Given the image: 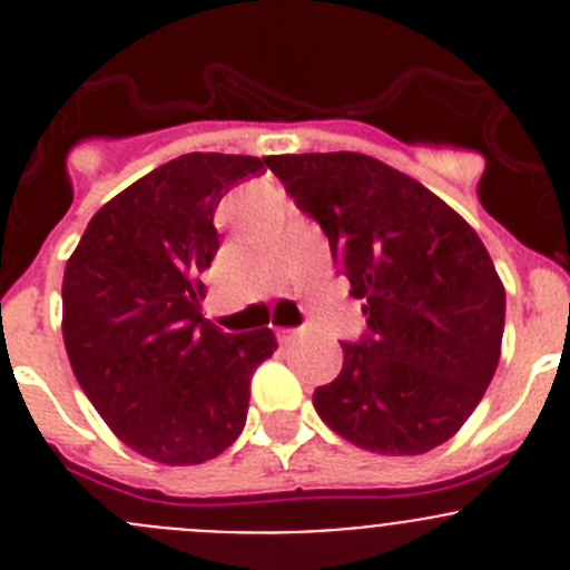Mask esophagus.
<instances>
[{
  "label": "esophagus",
  "mask_w": 570,
  "mask_h": 570,
  "mask_svg": "<svg viewBox=\"0 0 570 570\" xmlns=\"http://www.w3.org/2000/svg\"><path fill=\"white\" fill-rule=\"evenodd\" d=\"M294 336H296L294 327H276V338H279V342H291Z\"/></svg>",
  "instance_id": "1"
}]
</instances>
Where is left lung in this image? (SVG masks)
<instances>
[{
	"mask_svg": "<svg viewBox=\"0 0 570 570\" xmlns=\"http://www.w3.org/2000/svg\"><path fill=\"white\" fill-rule=\"evenodd\" d=\"M296 208L320 223L333 263L364 299L367 333L313 393L344 441L424 455L455 435L500 362L505 291L487 245L455 208L362 153L271 155Z\"/></svg>",
	"mask_w": 570,
	"mask_h": 570,
	"instance_id": "left-lung-1",
	"label": "left lung"
}]
</instances>
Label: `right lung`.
Returning <instances> with one entry per match:
<instances>
[{
	"label": "right lung",
	"mask_w": 570,
	"mask_h": 570,
	"mask_svg": "<svg viewBox=\"0 0 570 570\" xmlns=\"http://www.w3.org/2000/svg\"><path fill=\"white\" fill-rule=\"evenodd\" d=\"M263 169L250 155H180L104 203L67 259L72 373L149 461L195 466L226 452L245 426L250 375L274 356L268 327L232 336L203 320L197 279L220 248L214 208Z\"/></svg>",
	"instance_id": "1"
}]
</instances>
